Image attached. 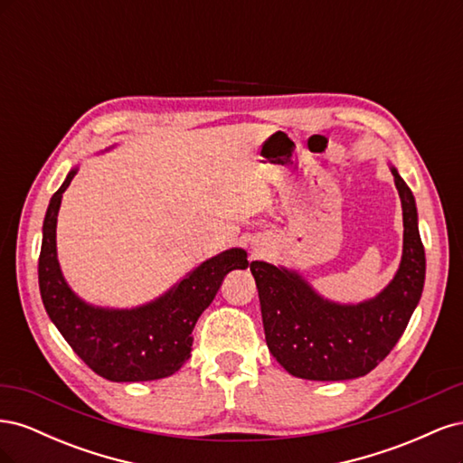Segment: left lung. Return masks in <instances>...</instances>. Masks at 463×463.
<instances>
[{"label": "left lung", "instance_id": "left-lung-1", "mask_svg": "<svg viewBox=\"0 0 463 463\" xmlns=\"http://www.w3.org/2000/svg\"><path fill=\"white\" fill-rule=\"evenodd\" d=\"M403 210V253L394 279L376 298L340 305L320 298L293 270L253 260L266 345L289 374L307 381H349L381 363L421 299L425 249L411 189L392 167Z\"/></svg>", "mask_w": 463, "mask_h": 463}]
</instances>
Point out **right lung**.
Here are the masks:
<instances>
[{
  "mask_svg": "<svg viewBox=\"0 0 463 463\" xmlns=\"http://www.w3.org/2000/svg\"><path fill=\"white\" fill-rule=\"evenodd\" d=\"M77 174L69 172L53 193L42 228L38 284L42 303L73 352L111 383L158 381L181 369L193 349V328L213 303L222 279L247 269L243 249H230L204 260L179 284L135 309H102L79 299L67 286L55 250V226L65 189Z\"/></svg>",
  "mask_w": 463,
  "mask_h": 463,
  "instance_id": "obj_1",
  "label": "right lung"
}]
</instances>
